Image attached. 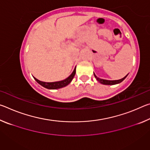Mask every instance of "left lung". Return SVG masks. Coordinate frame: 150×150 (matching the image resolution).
I'll return each mask as SVG.
<instances>
[{
    "label": "left lung",
    "mask_w": 150,
    "mask_h": 150,
    "mask_svg": "<svg viewBox=\"0 0 150 150\" xmlns=\"http://www.w3.org/2000/svg\"><path fill=\"white\" fill-rule=\"evenodd\" d=\"M94 75H95V78L96 79V80H97L98 82H100L101 84H103V85H116V84H118V83H121L122 81L123 80L125 79V78L128 76V75H126L125 77L124 78L121 79H119V80H114V81H110V80H106V79H100L97 77L96 76V75L94 73Z\"/></svg>",
    "instance_id": "8db88e82"
}]
</instances>
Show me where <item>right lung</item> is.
Instances as JSON below:
<instances>
[{"mask_svg": "<svg viewBox=\"0 0 150 150\" xmlns=\"http://www.w3.org/2000/svg\"><path fill=\"white\" fill-rule=\"evenodd\" d=\"M75 73H76V67L75 68L74 70H73V71L71 74L67 79H65L63 80V81H57V82H52V83L43 82V81L37 79L35 78L34 77V79L40 85L42 86V87L48 88V89H57V88L64 87H65V86L69 85V83L71 82V81L73 79V77H74Z\"/></svg>", "mask_w": 150, "mask_h": 150, "instance_id": "add662e5", "label": "right lung"}]
</instances>
